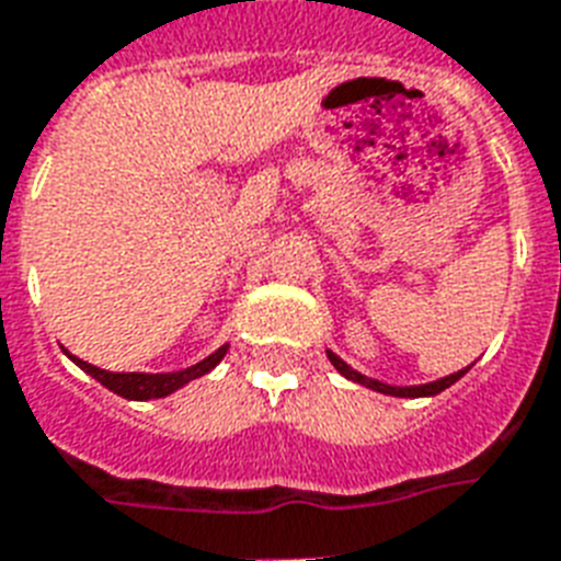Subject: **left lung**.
Instances as JSON below:
<instances>
[{
    "mask_svg": "<svg viewBox=\"0 0 561 561\" xmlns=\"http://www.w3.org/2000/svg\"><path fill=\"white\" fill-rule=\"evenodd\" d=\"M328 357H330V363L336 366V371L348 377V380H354V383L368 386V389H375V392L398 394V398H421V394L445 392L447 386L457 383L459 377L466 375V371H457V375H447V377H442V380H436V383H427V386H386V383H377V380H371V377H363V375H359V371H354V368H351V366H345V363H342V359L336 357V354H330V351H328Z\"/></svg>",
    "mask_w": 561,
    "mask_h": 561,
    "instance_id": "8db88e82",
    "label": "left lung"
}]
</instances>
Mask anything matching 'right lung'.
<instances>
[{"instance_id":"right-lung-1","label":"right lung","mask_w":561,"mask_h":561,"mask_svg":"<svg viewBox=\"0 0 561 561\" xmlns=\"http://www.w3.org/2000/svg\"><path fill=\"white\" fill-rule=\"evenodd\" d=\"M225 351L228 348H219L216 354H210L207 359H202L198 366L186 368V371H178V375H137V371H131V375H116V371H104V368L90 366V363H84V359H76V357L72 359H76L78 366L84 368L87 375L95 377V380H99L102 386H107L111 392L123 394V398H128V401H149V398H163V394H172L184 383L195 380V377L207 375L210 368L219 366V359L225 357Z\"/></svg>"}]
</instances>
